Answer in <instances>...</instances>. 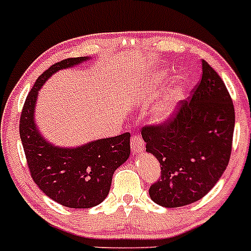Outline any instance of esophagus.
Segmentation results:
<instances>
[{
    "label": "esophagus",
    "instance_id": "1",
    "mask_svg": "<svg viewBox=\"0 0 251 251\" xmlns=\"http://www.w3.org/2000/svg\"><path fill=\"white\" fill-rule=\"evenodd\" d=\"M130 148H132V152L134 154H141L145 151V142L141 136L136 134L130 138Z\"/></svg>",
    "mask_w": 251,
    "mask_h": 251
}]
</instances>
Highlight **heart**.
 <instances>
[{"label": "heart", "instance_id": "heart-1", "mask_svg": "<svg viewBox=\"0 0 251 251\" xmlns=\"http://www.w3.org/2000/svg\"><path fill=\"white\" fill-rule=\"evenodd\" d=\"M165 80V75H159L157 77V81ZM183 93V86L181 84L175 85L168 93H166L165 97L154 105V108L151 112V118L154 123L157 124H165L166 122L172 118L175 113V105L177 100L181 98Z\"/></svg>", "mask_w": 251, "mask_h": 251}]
</instances>
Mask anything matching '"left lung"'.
I'll use <instances>...</instances> for the list:
<instances>
[{
  "instance_id": "1",
  "label": "left lung",
  "mask_w": 251,
  "mask_h": 251,
  "mask_svg": "<svg viewBox=\"0 0 251 251\" xmlns=\"http://www.w3.org/2000/svg\"><path fill=\"white\" fill-rule=\"evenodd\" d=\"M235 110L216 72L202 60V76L190 101L165 124L142 128L146 151L161 165L150 196L163 207L202 199L223 176L231 154Z\"/></svg>"
}]
</instances>
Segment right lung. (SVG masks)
I'll return each mask as SVG.
<instances>
[{
	"label": "right lung",
	"mask_w": 251,
	"mask_h": 251,
	"mask_svg": "<svg viewBox=\"0 0 251 251\" xmlns=\"http://www.w3.org/2000/svg\"><path fill=\"white\" fill-rule=\"evenodd\" d=\"M92 57H70L44 72L28 93L20 137L32 179L51 200L72 208H89L108 196L114 171L129 158L130 134L97 139L77 147H59L41 134L35 122L39 90L59 70L80 65Z\"/></svg>",
	"instance_id": "add662e5"
}]
</instances>
